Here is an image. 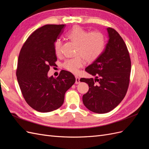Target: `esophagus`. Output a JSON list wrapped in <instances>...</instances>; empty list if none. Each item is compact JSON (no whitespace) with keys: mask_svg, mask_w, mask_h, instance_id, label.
I'll return each instance as SVG.
<instances>
[{"mask_svg":"<svg viewBox=\"0 0 149 149\" xmlns=\"http://www.w3.org/2000/svg\"><path fill=\"white\" fill-rule=\"evenodd\" d=\"M75 78H76V84H79L80 83V78L78 76H75Z\"/></svg>","mask_w":149,"mask_h":149,"instance_id":"obj_1","label":"esophagus"}]
</instances>
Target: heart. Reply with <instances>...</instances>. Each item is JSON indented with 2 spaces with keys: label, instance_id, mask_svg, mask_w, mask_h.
I'll list each match as a JSON object with an SVG mask.
<instances>
[{
  "label": "heart",
  "instance_id": "heart-1",
  "mask_svg": "<svg viewBox=\"0 0 149 149\" xmlns=\"http://www.w3.org/2000/svg\"><path fill=\"white\" fill-rule=\"evenodd\" d=\"M66 37L77 44L76 54L79 55L70 58L63 63L64 68L71 73H75L84 65V60L92 61L101 55L105 47V37L100 31L91 32L85 30L79 26H75L66 34ZM61 41L57 39L54 44L56 55L61 53Z\"/></svg>",
  "mask_w": 149,
  "mask_h": 149
}]
</instances>
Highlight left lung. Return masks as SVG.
<instances>
[{
	"label": "left lung",
	"instance_id": "8db88e82",
	"mask_svg": "<svg viewBox=\"0 0 149 149\" xmlns=\"http://www.w3.org/2000/svg\"><path fill=\"white\" fill-rule=\"evenodd\" d=\"M109 40L101 55L85 71L93 78H81L89 91L83 96L86 107L93 112L104 114L118 106L129 87L131 61L127 46L118 31L107 29Z\"/></svg>",
	"mask_w": 149,
	"mask_h": 149
}]
</instances>
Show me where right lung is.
I'll return each instance as SVG.
<instances>
[{
	"label": "right lung",
	"mask_w": 149,
	"mask_h": 149,
	"mask_svg": "<svg viewBox=\"0 0 149 149\" xmlns=\"http://www.w3.org/2000/svg\"><path fill=\"white\" fill-rule=\"evenodd\" d=\"M65 25H45L24 43L17 69L18 83L25 101L33 109L47 112L60 107L65 94L75 83L74 75L61 70L57 78L48 77L49 67L57 60L54 44Z\"/></svg>",
	"instance_id": "1"
}]
</instances>
